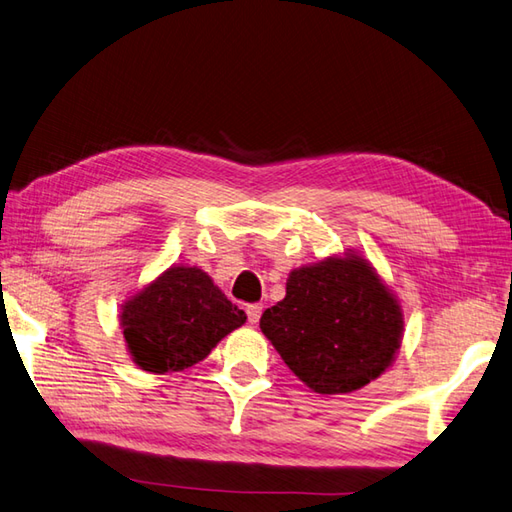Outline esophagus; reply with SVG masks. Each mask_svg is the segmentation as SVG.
<instances>
[{"instance_id": "1", "label": "esophagus", "mask_w": 512, "mask_h": 512, "mask_svg": "<svg viewBox=\"0 0 512 512\" xmlns=\"http://www.w3.org/2000/svg\"><path fill=\"white\" fill-rule=\"evenodd\" d=\"M245 313H247L249 323H254V326H256V323L260 321V315H263V304H247Z\"/></svg>"}]
</instances>
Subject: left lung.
Returning <instances> with one entry per match:
<instances>
[{"mask_svg":"<svg viewBox=\"0 0 512 512\" xmlns=\"http://www.w3.org/2000/svg\"><path fill=\"white\" fill-rule=\"evenodd\" d=\"M260 330L295 376L321 395L363 389L400 350L402 306L363 256H330L289 273Z\"/></svg>","mask_w":512,"mask_h":512,"instance_id":"left-lung-1","label":"left lung"}]
</instances>
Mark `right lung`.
Masks as SVG:
<instances>
[{
    "label": "right lung",
    "mask_w": 512,
    "mask_h": 512,
    "mask_svg": "<svg viewBox=\"0 0 512 512\" xmlns=\"http://www.w3.org/2000/svg\"><path fill=\"white\" fill-rule=\"evenodd\" d=\"M245 319L206 271L184 265L169 267L119 315L132 360L152 373L193 367Z\"/></svg>",
    "instance_id": "1"
}]
</instances>
